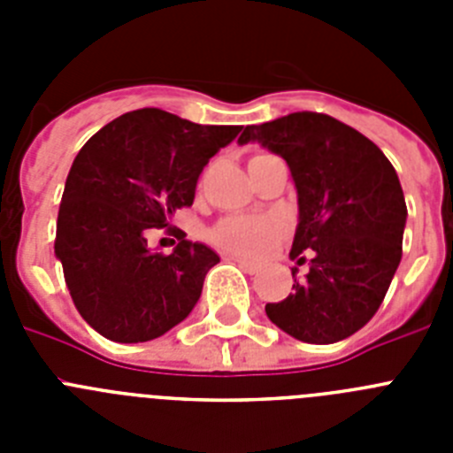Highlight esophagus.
<instances>
[{"label": "esophagus", "mask_w": 453, "mask_h": 453, "mask_svg": "<svg viewBox=\"0 0 453 453\" xmlns=\"http://www.w3.org/2000/svg\"><path fill=\"white\" fill-rule=\"evenodd\" d=\"M224 258L234 261L235 265H238L242 272H247V274H256V272H258V265H256V263H251V261H245V258H238V256H231V254H226Z\"/></svg>", "instance_id": "1"}]
</instances>
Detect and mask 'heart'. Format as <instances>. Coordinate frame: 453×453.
I'll return each mask as SVG.
<instances>
[{
  "label": "heart",
  "instance_id": "b5f03b06",
  "mask_svg": "<svg viewBox=\"0 0 453 453\" xmlns=\"http://www.w3.org/2000/svg\"><path fill=\"white\" fill-rule=\"evenodd\" d=\"M286 234V224L279 218H245L234 215L224 218L211 229L208 238L213 240L219 250L245 258H261L276 240Z\"/></svg>",
  "mask_w": 453,
  "mask_h": 453
}]
</instances>
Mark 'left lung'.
<instances>
[{"label": "left lung", "instance_id": "left-lung-1", "mask_svg": "<svg viewBox=\"0 0 453 453\" xmlns=\"http://www.w3.org/2000/svg\"><path fill=\"white\" fill-rule=\"evenodd\" d=\"M238 142L288 163L299 206L290 258L311 251L306 276L292 267L295 292L267 303V318L311 345L349 338L374 318L402 261L408 211L397 172L370 138L311 111L245 127Z\"/></svg>", "mask_w": 453, "mask_h": 453}]
</instances>
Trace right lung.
Instances as JSON below:
<instances>
[{
	"instance_id": "1",
	"label": "right lung",
	"mask_w": 453,
	"mask_h": 453,
	"mask_svg": "<svg viewBox=\"0 0 453 453\" xmlns=\"http://www.w3.org/2000/svg\"><path fill=\"white\" fill-rule=\"evenodd\" d=\"M240 129L140 108L81 147L63 190L54 254L72 302L104 338H161L199 302L219 256L190 240L163 256L147 247V234L192 206L202 170Z\"/></svg>"
}]
</instances>
